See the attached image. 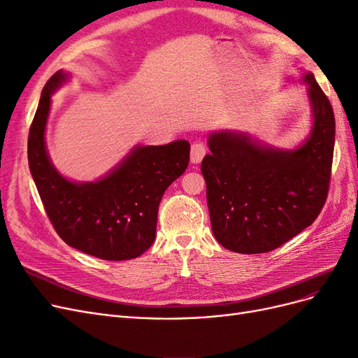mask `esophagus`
Here are the masks:
<instances>
[{
	"label": "esophagus",
	"instance_id": "obj_1",
	"mask_svg": "<svg viewBox=\"0 0 358 358\" xmlns=\"http://www.w3.org/2000/svg\"><path fill=\"white\" fill-rule=\"evenodd\" d=\"M206 152H208V148H206V145L201 142H196L191 146V162L197 164V162H200L204 158Z\"/></svg>",
	"mask_w": 358,
	"mask_h": 358
}]
</instances>
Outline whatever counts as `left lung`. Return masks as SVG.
I'll return each mask as SVG.
<instances>
[{"label": "left lung", "mask_w": 358, "mask_h": 358, "mask_svg": "<svg viewBox=\"0 0 358 358\" xmlns=\"http://www.w3.org/2000/svg\"><path fill=\"white\" fill-rule=\"evenodd\" d=\"M310 137L296 150L252 143L246 134H210L201 161L213 234L224 248L263 254L282 246L318 218L326 204L334 149V113L308 73Z\"/></svg>", "instance_id": "obj_1"}]
</instances>
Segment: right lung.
I'll return each instance as SVG.
<instances>
[{
    "label": "right lung",
    "mask_w": 358,
    "mask_h": 358,
    "mask_svg": "<svg viewBox=\"0 0 358 358\" xmlns=\"http://www.w3.org/2000/svg\"><path fill=\"white\" fill-rule=\"evenodd\" d=\"M57 71L43 88L28 136V164L53 229L71 248L121 262L142 255L155 241L158 206L170 183L187 170L189 143L134 149L109 176L91 183L64 179L50 164L45 127L50 95L66 80Z\"/></svg>",
    "instance_id": "right-lung-1"
}]
</instances>
